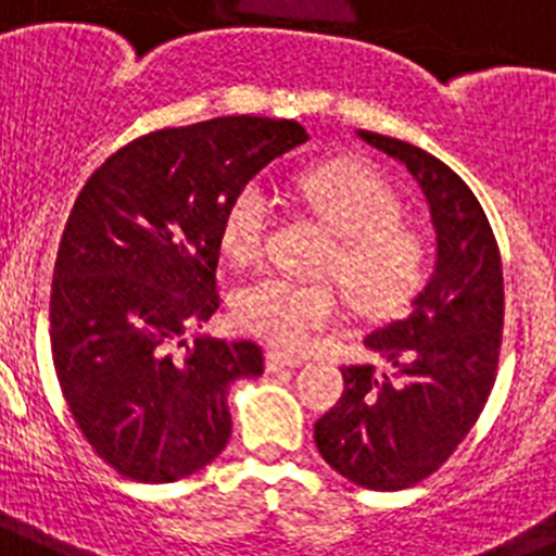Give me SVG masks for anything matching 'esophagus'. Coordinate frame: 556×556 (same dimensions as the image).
I'll return each mask as SVG.
<instances>
[{
    "instance_id": "obj_1",
    "label": "esophagus",
    "mask_w": 556,
    "mask_h": 556,
    "mask_svg": "<svg viewBox=\"0 0 556 556\" xmlns=\"http://www.w3.org/2000/svg\"><path fill=\"white\" fill-rule=\"evenodd\" d=\"M302 367L300 358H291V356H282V353H268L265 356V370L268 372H279V370H296Z\"/></svg>"
}]
</instances>
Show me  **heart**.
I'll return each instance as SVG.
<instances>
[{
  "label": "heart",
  "mask_w": 556,
  "mask_h": 556,
  "mask_svg": "<svg viewBox=\"0 0 556 556\" xmlns=\"http://www.w3.org/2000/svg\"><path fill=\"white\" fill-rule=\"evenodd\" d=\"M302 194L336 235L325 270L339 279L362 314H393L421 286L424 242L401 226L399 198L384 177L362 166H321L302 177ZM274 220V198L263 180H249L231 194L220 220V245L231 260L263 251ZM235 319L249 333L279 350H302L316 330L339 319V296L328 282L288 274H260L231 296Z\"/></svg>",
  "instance_id": "1"
}]
</instances>
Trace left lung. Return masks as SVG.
Segmentation results:
<instances>
[{
  "label": "left lung",
  "mask_w": 556,
  "mask_h": 556,
  "mask_svg": "<svg viewBox=\"0 0 556 556\" xmlns=\"http://www.w3.org/2000/svg\"><path fill=\"white\" fill-rule=\"evenodd\" d=\"M358 138L407 166L435 231V265L401 319L365 336L381 367H342L344 393L316 421L321 458L376 492L407 489L450 458L475 427L497 372L503 268L472 189L444 161L399 138Z\"/></svg>",
  "instance_id": "8db88e82"
}]
</instances>
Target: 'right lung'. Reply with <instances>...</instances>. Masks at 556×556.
Returning a JSON list of instances; mask_svg holds the SVG:
<instances>
[{"label":"right lung","mask_w":556,"mask_h":556,"mask_svg":"<svg viewBox=\"0 0 556 556\" xmlns=\"http://www.w3.org/2000/svg\"><path fill=\"white\" fill-rule=\"evenodd\" d=\"M305 141L296 121L228 115L143 135L84 184L55 256L50 348L78 429L121 475L172 483L226 450L228 387L263 376V350L176 348L220 307L231 194Z\"/></svg>","instance_id":"right-lung-1"}]
</instances>
